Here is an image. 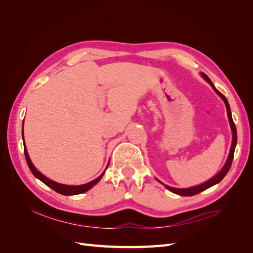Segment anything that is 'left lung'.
<instances>
[{
    "label": "left lung",
    "instance_id": "obj_1",
    "mask_svg": "<svg viewBox=\"0 0 253 253\" xmlns=\"http://www.w3.org/2000/svg\"><path fill=\"white\" fill-rule=\"evenodd\" d=\"M203 77L208 81L212 87L214 88V90L216 91L217 95H219V97L223 99L225 104H226V108H227V114H228V118H229V122H230V126H231V129H232V144H231V149H230V153H229V156H228V159L227 162L224 166L223 169L220 170V172L214 176V177H212L210 180L206 181L204 183H202V185L200 186H196V187H192V188H189V189H176V188H172V187H169V186H166V188L168 190H170L171 192L175 193V194H178V195H181V196H193V195H196L198 193H201L202 191L208 189L214 185H216L217 182H219L221 179H223L225 176L227 175L228 171L230 170V167L232 165V160H233V156H234V150H235V147H236V141H237V134H236V127H235V125L233 122V119H232V116H231V110H230V106H229V103H228V100L226 99V97L220 93V91H218L215 86L213 85V83L211 82V80L209 79L208 76H207L206 74L202 73Z\"/></svg>",
    "mask_w": 253,
    "mask_h": 253
}]
</instances>
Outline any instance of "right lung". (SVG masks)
Wrapping results in <instances>:
<instances>
[{
    "label": "right lung",
    "mask_w": 253,
    "mask_h": 253,
    "mask_svg": "<svg viewBox=\"0 0 253 253\" xmlns=\"http://www.w3.org/2000/svg\"><path fill=\"white\" fill-rule=\"evenodd\" d=\"M23 124H24V121H23ZM23 140H24V138H23ZM24 154H25V158H26V163L29 167L30 171L33 172V174L36 176V177L38 179H40L42 182H44L45 185L48 186L49 188H51L52 190H55L56 192L60 193V194H63V195H76V194H81V193H84L86 192L87 190H89L91 187L95 186L96 183L100 180L102 178V176L104 174V172L99 176V177H97L96 179L91 180L87 183H84V185H81V186H67V185H62V183H58L56 181H52L50 179H48L47 177H45V176L43 174H41L39 171H38L35 166L32 164V160H30L29 156H28V153H27V150H26V147L24 148Z\"/></svg>",
    "instance_id": "obj_1"
}]
</instances>
